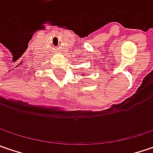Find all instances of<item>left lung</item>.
<instances>
[{
	"mask_svg": "<svg viewBox=\"0 0 153 153\" xmlns=\"http://www.w3.org/2000/svg\"><path fill=\"white\" fill-rule=\"evenodd\" d=\"M82 75H83V74H82Z\"/></svg>",
	"mask_w": 153,
	"mask_h": 153,
	"instance_id": "left-lung-1",
	"label": "left lung"
}]
</instances>
